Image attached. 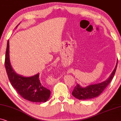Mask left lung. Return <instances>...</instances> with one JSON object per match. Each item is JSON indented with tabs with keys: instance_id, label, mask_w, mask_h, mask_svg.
I'll return each mask as SVG.
<instances>
[{
	"instance_id": "1",
	"label": "left lung",
	"mask_w": 121,
	"mask_h": 121,
	"mask_svg": "<svg viewBox=\"0 0 121 121\" xmlns=\"http://www.w3.org/2000/svg\"><path fill=\"white\" fill-rule=\"evenodd\" d=\"M117 62L118 61H117L115 68L112 71L111 75L106 81L96 84H90L85 87L81 86L77 83L72 91L73 96L79 100L91 99L98 96L106 88L113 78L117 69Z\"/></svg>"
}]
</instances>
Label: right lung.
Wrapping results in <instances>:
<instances>
[{
	"mask_svg": "<svg viewBox=\"0 0 121 121\" xmlns=\"http://www.w3.org/2000/svg\"><path fill=\"white\" fill-rule=\"evenodd\" d=\"M5 66L12 86L23 98L35 103H44L49 99L50 91L42 86L39 79V73L32 76L25 77L13 70L10 61L9 40L6 47Z\"/></svg>",
	"mask_w": 121,
	"mask_h": 121,
	"instance_id": "right-lung-1",
	"label": "right lung"
}]
</instances>
